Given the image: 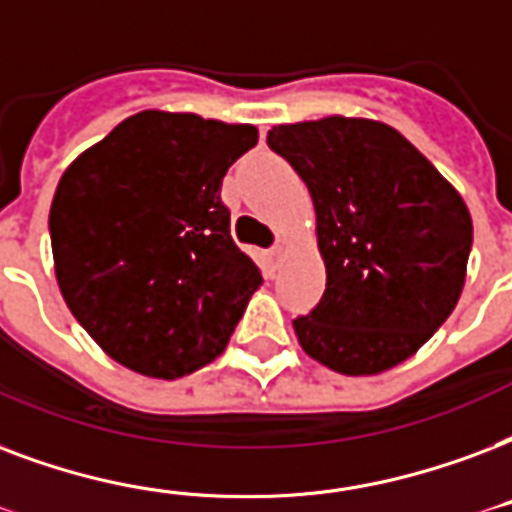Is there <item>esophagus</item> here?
Wrapping results in <instances>:
<instances>
[{
	"mask_svg": "<svg viewBox=\"0 0 512 512\" xmlns=\"http://www.w3.org/2000/svg\"><path fill=\"white\" fill-rule=\"evenodd\" d=\"M268 257H271V265H273V268H279V257H282V247L276 244V247L268 249Z\"/></svg>",
	"mask_w": 512,
	"mask_h": 512,
	"instance_id": "34e87169",
	"label": "esophagus"
}]
</instances>
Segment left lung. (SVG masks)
<instances>
[{
  "label": "left lung",
  "mask_w": 512,
  "mask_h": 512,
  "mask_svg": "<svg viewBox=\"0 0 512 512\" xmlns=\"http://www.w3.org/2000/svg\"><path fill=\"white\" fill-rule=\"evenodd\" d=\"M268 147L317 206L327 284L292 319L327 368L370 376L411 357L462 295L473 220L462 195L395 128L362 117L276 126Z\"/></svg>",
  "instance_id": "obj_1"
}]
</instances>
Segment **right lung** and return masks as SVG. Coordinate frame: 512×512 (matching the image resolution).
Masks as SVG:
<instances>
[{
    "label": "right lung",
    "instance_id": "add662e5",
    "mask_svg": "<svg viewBox=\"0 0 512 512\" xmlns=\"http://www.w3.org/2000/svg\"><path fill=\"white\" fill-rule=\"evenodd\" d=\"M255 144V126L147 109L64 171L48 220L58 287L112 360L171 381L222 354L263 282L220 195Z\"/></svg>",
    "mask_w": 512,
    "mask_h": 512
}]
</instances>
